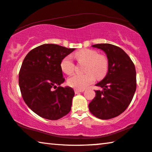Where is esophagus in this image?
Here are the masks:
<instances>
[{
    "label": "esophagus",
    "instance_id": "1",
    "mask_svg": "<svg viewBox=\"0 0 152 152\" xmlns=\"http://www.w3.org/2000/svg\"><path fill=\"white\" fill-rule=\"evenodd\" d=\"M85 90H80V89H75V93L76 94H78V93L83 92Z\"/></svg>",
    "mask_w": 152,
    "mask_h": 152
}]
</instances>
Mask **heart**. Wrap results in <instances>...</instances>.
Masks as SVG:
<instances>
[{"instance_id": "obj_1", "label": "heart", "mask_w": 152, "mask_h": 152, "mask_svg": "<svg viewBox=\"0 0 152 152\" xmlns=\"http://www.w3.org/2000/svg\"><path fill=\"white\" fill-rule=\"evenodd\" d=\"M79 63L86 64L84 74H74L69 78L67 83L76 89H85L97 79H102L107 74L108 59L104 54L93 49H83L74 54ZM61 67L66 74H71L75 69V64L69 56H65L61 61Z\"/></svg>"}]
</instances>
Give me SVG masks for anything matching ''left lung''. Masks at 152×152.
Here are the masks:
<instances>
[{
  "mask_svg": "<svg viewBox=\"0 0 152 152\" xmlns=\"http://www.w3.org/2000/svg\"><path fill=\"white\" fill-rule=\"evenodd\" d=\"M93 47L104 52L108 59L105 78L96 86L102 91H95L96 97L89 104L90 112L101 119H110L121 115L128 107L137 89L134 63L121 48L110 44Z\"/></svg>",
  "mask_w": 152,
  "mask_h": 152,
  "instance_id": "8db88e82",
  "label": "left lung"
}]
</instances>
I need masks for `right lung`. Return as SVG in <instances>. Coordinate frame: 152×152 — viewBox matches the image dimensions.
<instances>
[{
  "label": "right lung",
  "mask_w": 152,
  "mask_h": 152,
  "mask_svg": "<svg viewBox=\"0 0 152 152\" xmlns=\"http://www.w3.org/2000/svg\"><path fill=\"white\" fill-rule=\"evenodd\" d=\"M74 50L56 44H43L31 50L22 62L19 72L22 98L43 118L57 120L71 110L74 91L72 87L60 86L65 81L61 63Z\"/></svg>",
  "instance_id": "1"
}]
</instances>
